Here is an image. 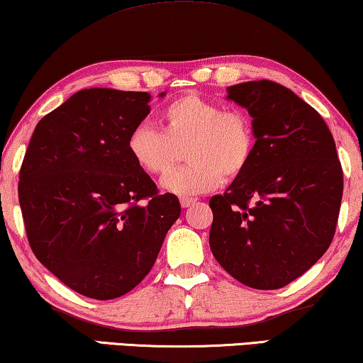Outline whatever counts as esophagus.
<instances>
[{
    "label": "esophagus",
    "mask_w": 363,
    "mask_h": 363,
    "mask_svg": "<svg viewBox=\"0 0 363 363\" xmlns=\"http://www.w3.org/2000/svg\"><path fill=\"white\" fill-rule=\"evenodd\" d=\"M195 203H196V198H180L182 208H188V206L195 205Z\"/></svg>",
    "instance_id": "1"
}]
</instances>
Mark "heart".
Wrapping results in <instances>:
<instances>
[{
	"label": "heart",
	"instance_id": "b5f03b06",
	"mask_svg": "<svg viewBox=\"0 0 363 363\" xmlns=\"http://www.w3.org/2000/svg\"><path fill=\"white\" fill-rule=\"evenodd\" d=\"M160 130L140 123L127 138V150L147 175H168L177 163V148H185L188 165L162 182V188L178 196L200 195L218 188L223 180H236L251 165L256 150L252 121L240 108L186 94L168 104L160 113Z\"/></svg>",
	"mask_w": 363,
	"mask_h": 363
}]
</instances>
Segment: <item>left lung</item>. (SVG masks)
<instances>
[{
	"instance_id": "8db88e82",
	"label": "left lung",
	"mask_w": 363,
	"mask_h": 363,
	"mask_svg": "<svg viewBox=\"0 0 363 363\" xmlns=\"http://www.w3.org/2000/svg\"><path fill=\"white\" fill-rule=\"evenodd\" d=\"M256 133L251 165L210 200V247L223 269L255 289H279L330 246L344 175L334 137L309 104L272 81L228 87Z\"/></svg>"
}]
</instances>
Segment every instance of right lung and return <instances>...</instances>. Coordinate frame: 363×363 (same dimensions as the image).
Segmentation results:
<instances>
[{
    "instance_id": "add662e5",
    "label": "right lung",
    "mask_w": 363,
    "mask_h": 363,
    "mask_svg": "<svg viewBox=\"0 0 363 363\" xmlns=\"http://www.w3.org/2000/svg\"><path fill=\"white\" fill-rule=\"evenodd\" d=\"M165 92L160 94V97ZM148 92L84 89L38 122L19 172V205L39 262L99 301L132 291L182 213L127 150Z\"/></svg>"
}]
</instances>
